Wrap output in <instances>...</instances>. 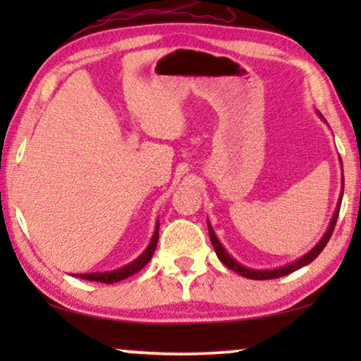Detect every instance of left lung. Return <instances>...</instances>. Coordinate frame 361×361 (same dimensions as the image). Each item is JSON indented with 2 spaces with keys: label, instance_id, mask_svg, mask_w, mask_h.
<instances>
[{
  "label": "left lung",
  "instance_id": "obj_1",
  "mask_svg": "<svg viewBox=\"0 0 361 361\" xmlns=\"http://www.w3.org/2000/svg\"><path fill=\"white\" fill-rule=\"evenodd\" d=\"M319 115H320V113H319ZM320 118H322V120H325L322 115H320ZM340 161H342V159H340ZM342 184H343V179H342ZM342 195H340V199H338V204H337V209H335L334 219H332V221H330L327 231H325V235L322 236V238H320L319 243L315 245L314 248L309 251V253H305L302 258H299L298 261H294V263L281 266V268H276V269H251V268H246V266H243V264L236 263V261L231 258L228 253H226L224 246H221V243L219 241V238H216L215 231H214V228H212V225H210V221H209V224H207V225H209L210 241H212V245H214V250H215L216 256H219V259L226 266V268L231 269V271H235V273L245 276V278H248V279H258V281H261V279L283 278V276L289 274V273H294V271L300 269V268H302V266H307V264L312 263V261L320 255V251L325 248V245H327V241L330 240V236H332V233H334L335 224H337L340 205H342Z\"/></svg>",
  "mask_w": 361,
  "mask_h": 361
}]
</instances>
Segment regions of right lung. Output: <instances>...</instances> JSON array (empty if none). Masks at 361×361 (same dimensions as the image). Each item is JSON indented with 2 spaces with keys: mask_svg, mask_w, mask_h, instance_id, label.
I'll return each instance as SVG.
<instances>
[{
  "mask_svg": "<svg viewBox=\"0 0 361 361\" xmlns=\"http://www.w3.org/2000/svg\"><path fill=\"white\" fill-rule=\"evenodd\" d=\"M157 240H159V221L156 224V231H154V235H152L151 243L147 245V248L145 251H142V255L140 256V258H136L135 261H131L130 264L123 266V268L115 269V271H106V273L77 274V276L82 279L95 281V283H103V284H113V283H118V281L130 278V276L136 274L137 271H141L147 263H149V259L152 258V255H154V251H156Z\"/></svg>",
  "mask_w": 361,
  "mask_h": 361,
  "instance_id": "add662e5",
  "label": "right lung"
}]
</instances>
